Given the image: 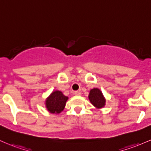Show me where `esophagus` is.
<instances>
[{
  "instance_id": "obj_1",
  "label": "esophagus",
  "mask_w": 151,
  "mask_h": 151,
  "mask_svg": "<svg viewBox=\"0 0 151 151\" xmlns=\"http://www.w3.org/2000/svg\"><path fill=\"white\" fill-rule=\"evenodd\" d=\"M74 95H75V96H79L81 95V93L80 92V91H75V92H74Z\"/></svg>"
}]
</instances>
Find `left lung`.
Segmentation results:
<instances>
[{
	"label": "left lung",
	"instance_id": "8db88e82",
	"mask_svg": "<svg viewBox=\"0 0 151 151\" xmlns=\"http://www.w3.org/2000/svg\"><path fill=\"white\" fill-rule=\"evenodd\" d=\"M89 100L91 103L98 108H101L105 106L106 100L103 97L102 92L98 88L91 90L89 93Z\"/></svg>",
	"mask_w": 151,
	"mask_h": 151
}]
</instances>
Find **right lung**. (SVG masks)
Here are the masks:
<instances>
[{
	"label": "right lung",
	"instance_id": "1",
	"mask_svg": "<svg viewBox=\"0 0 151 151\" xmlns=\"http://www.w3.org/2000/svg\"><path fill=\"white\" fill-rule=\"evenodd\" d=\"M68 98L60 91H54L46 100L45 105L47 109L51 113H60L64 109Z\"/></svg>",
	"mask_w": 151,
	"mask_h": 151
}]
</instances>
